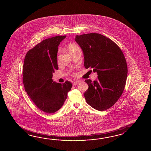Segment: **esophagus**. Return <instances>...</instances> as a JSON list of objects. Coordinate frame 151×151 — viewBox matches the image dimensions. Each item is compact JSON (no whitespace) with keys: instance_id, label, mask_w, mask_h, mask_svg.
Wrapping results in <instances>:
<instances>
[{"instance_id":"esophagus-1","label":"esophagus","mask_w":151,"mask_h":151,"mask_svg":"<svg viewBox=\"0 0 151 151\" xmlns=\"http://www.w3.org/2000/svg\"><path fill=\"white\" fill-rule=\"evenodd\" d=\"M80 83V81H78V80H77V81H75L74 83H73V85H74V86H76V85H77V84H78V83Z\"/></svg>"}]
</instances>
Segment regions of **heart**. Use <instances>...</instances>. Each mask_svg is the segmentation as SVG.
I'll use <instances>...</instances> for the list:
<instances>
[{
  "label": "heart",
  "instance_id": "1",
  "mask_svg": "<svg viewBox=\"0 0 151 151\" xmlns=\"http://www.w3.org/2000/svg\"><path fill=\"white\" fill-rule=\"evenodd\" d=\"M68 49L71 54L80 50L79 46L73 43H69L68 45Z\"/></svg>",
  "mask_w": 151,
  "mask_h": 151
}]
</instances>
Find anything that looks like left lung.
<instances>
[{
	"label": "left lung",
	"instance_id": "obj_1",
	"mask_svg": "<svg viewBox=\"0 0 151 151\" xmlns=\"http://www.w3.org/2000/svg\"><path fill=\"white\" fill-rule=\"evenodd\" d=\"M75 40L83 51L85 68L98 75L93 81L85 80L88 85L84 93L87 103L100 111L109 109L125 87L128 70L124 55L114 42L99 33L76 35Z\"/></svg>",
	"mask_w": 151,
	"mask_h": 151
}]
</instances>
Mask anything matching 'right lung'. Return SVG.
<instances>
[{
  "label": "right lung",
  "mask_w": 151,
  "mask_h": 151,
  "mask_svg": "<svg viewBox=\"0 0 151 151\" xmlns=\"http://www.w3.org/2000/svg\"><path fill=\"white\" fill-rule=\"evenodd\" d=\"M66 35L46 39L27 52L23 65L25 90L33 103L47 113L60 109L72 87L69 81L56 83L52 79L58 70L57 52L60 42Z\"/></svg>",
  "instance_id": "obj_1"
}]
</instances>
